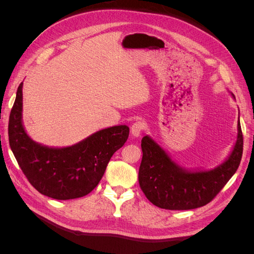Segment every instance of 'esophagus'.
I'll return each mask as SVG.
<instances>
[{
  "instance_id": "1",
  "label": "esophagus",
  "mask_w": 254,
  "mask_h": 254,
  "mask_svg": "<svg viewBox=\"0 0 254 254\" xmlns=\"http://www.w3.org/2000/svg\"><path fill=\"white\" fill-rule=\"evenodd\" d=\"M144 129V124L142 122H136L130 128V133L133 137H139L143 131Z\"/></svg>"
}]
</instances>
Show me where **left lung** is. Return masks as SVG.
<instances>
[{"instance_id": "left-lung-1", "label": "left lung", "mask_w": 254, "mask_h": 254, "mask_svg": "<svg viewBox=\"0 0 254 254\" xmlns=\"http://www.w3.org/2000/svg\"><path fill=\"white\" fill-rule=\"evenodd\" d=\"M141 146L143 158L139 183L148 200L166 210L197 209L209 203L219 193L241 163L243 133L240 115L232 150L224 162L210 170L181 166L150 135L143 137Z\"/></svg>"}]
</instances>
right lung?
<instances>
[{
    "instance_id": "obj_1",
    "label": "right lung",
    "mask_w": 254,
    "mask_h": 254,
    "mask_svg": "<svg viewBox=\"0 0 254 254\" xmlns=\"http://www.w3.org/2000/svg\"><path fill=\"white\" fill-rule=\"evenodd\" d=\"M23 82L8 124L9 145L29 183L41 193L57 200L88 195L103 178L113 153L128 139L129 127L118 125L92 133L66 147H51L30 137L23 125Z\"/></svg>"
}]
</instances>
